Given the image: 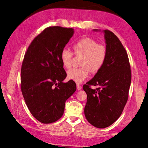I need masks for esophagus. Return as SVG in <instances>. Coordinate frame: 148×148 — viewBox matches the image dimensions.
I'll return each mask as SVG.
<instances>
[{"mask_svg": "<svg viewBox=\"0 0 148 148\" xmlns=\"http://www.w3.org/2000/svg\"><path fill=\"white\" fill-rule=\"evenodd\" d=\"M81 89H82L81 86L79 85V84H77V89L78 90H80Z\"/></svg>", "mask_w": 148, "mask_h": 148, "instance_id": "esophagus-1", "label": "esophagus"}]
</instances>
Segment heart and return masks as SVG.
Listing matches in <instances>:
<instances>
[{
  "label": "heart",
  "instance_id": "obj_1",
  "mask_svg": "<svg viewBox=\"0 0 148 148\" xmlns=\"http://www.w3.org/2000/svg\"><path fill=\"white\" fill-rule=\"evenodd\" d=\"M74 53L83 56L81 68H73L67 71L68 79L76 83H81L88 77L89 71L92 73L99 71L105 63L107 57V49L90 38H84L73 45ZM73 54L69 49L64 48L60 52V58L62 66L69 68Z\"/></svg>",
  "mask_w": 148,
  "mask_h": 148
}]
</instances>
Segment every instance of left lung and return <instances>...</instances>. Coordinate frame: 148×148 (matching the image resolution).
I'll return each instance as SVG.
<instances>
[{
    "label": "left lung",
    "mask_w": 148,
    "mask_h": 148,
    "mask_svg": "<svg viewBox=\"0 0 148 148\" xmlns=\"http://www.w3.org/2000/svg\"><path fill=\"white\" fill-rule=\"evenodd\" d=\"M104 34L107 57L101 69L83 86L87 94L86 119L97 128L111 126L119 118L126 104L131 82L127 54L114 34L108 30L93 29ZM90 85H98L92 90Z\"/></svg>",
    "instance_id": "8db88e82"
}]
</instances>
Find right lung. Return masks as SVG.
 <instances>
[{
	"mask_svg": "<svg viewBox=\"0 0 148 148\" xmlns=\"http://www.w3.org/2000/svg\"><path fill=\"white\" fill-rule=\"evenodd\" d=\"M74 34L72 28L47 27L32 40L21 68V90L32 115L44 124L62 117L66 100L76 90L66 77L60 52Z\"/></svg>",
	"mask_w": 148,
	"mask_h": 148,
	"instance_id": "obj_1",
	"label": "right lung"
}]
</instances>
